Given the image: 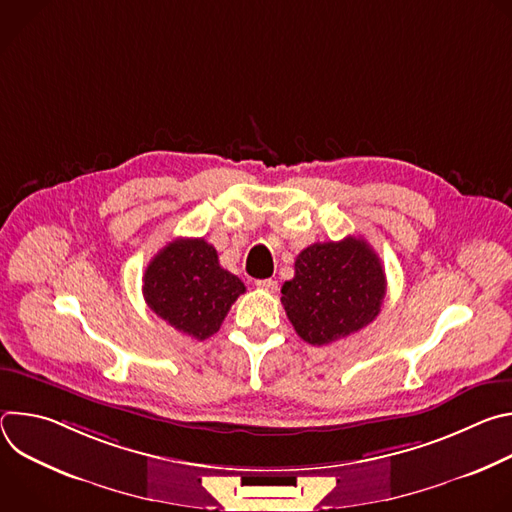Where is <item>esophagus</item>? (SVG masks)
Masks as SVG:
<instances>
[{
  "label": "esophagus",
  "instance_id": "obj_1",
  "mask_svg": "<svg viewBox=\"0 0 512 512\" xmlns=\"http://www.w3.org/2000/svg\"><path fill=\"white\" fill-rule=\"evenodd\" d=\"M255 285L259 289H265V291H275L277 289V281L275 279H259Z\"/></svg>",
  "mask_w": 512,
  "mask_h": 512
}]
</instances>
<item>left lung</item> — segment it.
Here are the masks:
<instances>
[{"mask_svg":"<svg viewBox=\"0 0 512 512\" xmlns=\"http://www.w3.org/2000/svg\"><path fill=\"white\" fill-rule=\"evenodd\" d=\"M387 294L385 269L371 245L346 237L314 243L296 257V275L281 285V304L298 336L326 346L371 324Z\"/></svg>","mask_w":512,"mask_h":512,"instance_id":"1","label":"left lung"}]
</instances>
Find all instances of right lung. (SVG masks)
I'll return each mask as SVG.
<instances>
[{"instance_id": "obj_1", "label": "right lung", "mask_w": 512, "mask_h": 512, "mask_svg": "<svg viewBox=\"0 0 512 512\" xmlns=\"http://www.w3.org/2000/svg\"><path fill=\"white\" fill-rule=\"evenodd\" d=\"M245 283L223 269L204 239L168 243L143 273L145 304L172 328L206 340L221 328Z\"/></svg>"}]
</instances>
